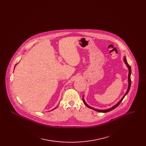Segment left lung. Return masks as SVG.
Masks as SVG:
<instances>
[{
  "mask_svg": "<svg viewBox=\"0 0 146 146\" xmlns=\"http://www.w3.org/2000/svg\"><path fill=\"white\" fill-rule=\"evenodd\" d=\"M124 62H125L126 65V66H127V68H128V70H129V74H128V88H127V91H126L125 95L123 96V97L121 98V99L118 102L117 104H115L114 106H113L111 108H108V109H107V110H96V109H95V108L91 107H90V106H89L88 104H87L85 102V100H84V97H83V101L84 104H85L88 108H91V109H92V110H94V111H95L100 112V113H107V112L111 111H112L113 110L115 109L116 107H118V106H119V104H120L121 102V101H123V100L124 99V98L125 97V96H126V95L127 94V93L129 92V90H130V86H131V69L130 66L129 65V64L127 62V61H126V57H125V56L124 57Z\"/></svg>",
  "mask_w": 146,
  "mask_h": 146,
  "instance_id": "left-lung-1",
  "label": "left lung"
}]
</instances>
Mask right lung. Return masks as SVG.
Listing matches in <instances>:
<instances>
[{
    "instance_id": "obj_1",
    "label": "right lung",
    "mask_w": 146,
    "mask_h": 146,
    "mask_svg": "<svg viewBox=\"0 0 146 146\" xmlns=\"http://www.w3.org/2000/svg\"><path fill=\"white\" fill-rule=\"evenodd\" d=\"M17 64H18V63H17V64H16V65H15V66H16V65H17ZM14 70H15V68H14ZM56 108H57V107H56L55 108H54V109H53V110H55V109H56ZM52 110H51V111H52Z\"/></svg>"
}]
</instances>
